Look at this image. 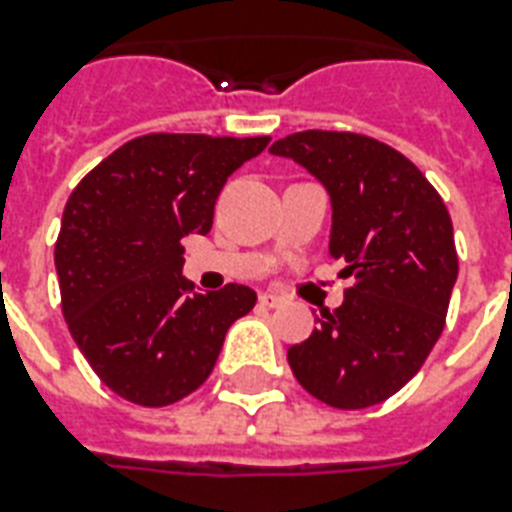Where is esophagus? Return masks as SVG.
Wrapping results in <instances>:
<instances>
[{"label":"esophagus","instance_id":"1","mask_svg":"<svg viewBox=\"0 0 512 512\" xmlns=\"http://www.w3.org/2000/svg\"><path fill=\"white\" fill-rule=\"evenodd\" d=\"M287 303L281 295H273V292H263L260 295V305H265V308H281V305Z\"/></svg>","mask_w":512,"mask_h":512}]
</instances>
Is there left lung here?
Returning a JSON list of instances; mask_svg holds the SVG:
<instances>
[{
	"label": "left lung",
	"mask_w": 512,
	"mask_h": 512,
	"mask_svg": "<svg viewBox=\"0 0 512 512\" xmlns=\"http://www.w3.org/2000/svg\"><path fill=\"white\" fill-rule=\"evenodd\" d=\"M292 159L329 193V257L356 284L287 350L297 382L335 409H366L404 388L444 332L457 281L452 217L404 154L356 132H295Z\"/></svg>",
	"instance_id": "1"
}]
</instances>
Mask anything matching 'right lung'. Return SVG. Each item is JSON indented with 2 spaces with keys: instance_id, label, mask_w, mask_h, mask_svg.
<instances>
[{
  "instance_id": "add662e5",
  "label": "right lung",
  "mask_w": 512,
  "mask_h": 512,
  "mask_svg": "<svg viewBox=\"0 0 512 512\" xmlns=\"http://www.w3.org/2000/svg\"><path fill=\"white\" fill-rule=\"evenodd\" d=\"M268 143V135H143L68 196L55 244L63 316L116 396L167 406L193 393L233 321L255 308V289L241 284L191 295L183 239L209 233L225 180Z\"/></svg>"
}]
</instances>
